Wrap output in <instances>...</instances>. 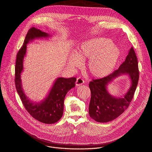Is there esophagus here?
Here are the masks:
<instances>
[{"label": "esophagus", "instance_id": "1", "mask_svg": "<svg viewBox=\"0 0 152 152\" xmlns=\"http://www.w3.org/2000/svg\"><path fill=\"white\" fill-rule=\"evenodd\" d=\"M84 82V80L83 79H82L81 77H77V79H76V85L77 86H79V85H81Z\"/></svg>", "mask_w": 152, "mask_h": 152}]
</instances>
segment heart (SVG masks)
<instances>
[{"mask_svg":"<svg viewBox=\"0 0 152 152\" xmlns=\"http://www.w3.org/2000/svg\"><path fill=\"white\" fill-rule=\"evenodd\" d=\"M72 55L69 64L79 66L80 61L89 60L88 70L94 77L102 78L109 75L115 67L120 56L119 49L108 38H95L83 42Z\"/></svg>","mask_w":152,"mask_h":152,"instance_id":"obj_1","label":"heart"}]
</instances>
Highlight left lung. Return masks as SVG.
<instances>
[{
  "mask_svg": "<svg viewBox=\"0 0 152 152\" xmlns=\"http://www.w3.org/2000/svg\"><path fill=\"white\" fill-rule=\"evenodd\" d=\"M128 74L132 80V86L124 98H116L109 94L106 89L109 83L116 77ZM139 70L137 58L132 47L130 49L125 61L108 76L92 79L89 82L91 97L89 114L98 122H108L115 119L129 107L134 97L138 82Z\"/></svg>",
  "mask_w": 152,
  "mask_h": 152,
  "instance_id": "8db88e82",
  "label": "left lung"
}]
</instances>
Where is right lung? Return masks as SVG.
<instances>
[{"mask_svg":"<svg viewBox=\"0 0 152 152\" xmlns=\"http://www.w3.org/2000/svg\"><path fill=\"white\" fill-rule=\"evenodd\" d=\"M49 35L39 29L31 27L28 30L24 44L17 55L15 67V84L21 102L30 115L40 122L52 124L58 121L63 114L64 101L67 92L75 86L76 78L59 77L57 79L48 96L40 103L29 101L23 92L21 73L23 70V59L26 53L27 44L35 38L46 37Z\"/></svg>","mask_w":152,"mask_h":152,"instance_id":"1","label":"right lung"}]
</instances>
